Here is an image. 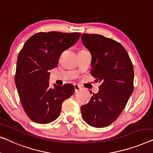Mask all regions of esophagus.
Here are the masks:
<instances>
[{"mask_svg": "<svg viewBox=\"0 0 153 153\" xmlns=\"http://www.w3.org/2000/svg\"><path fill=\"white\" fill-rule=\"evenodd\" d=\"M74 88H75V91L76 92H77L78 91H79V90L82 89V88L77 85H74Z\"/></svg>", "mask_w": 153, "mask_h": 153, "instance_id": "obj_1", "label": "esophagus"}]
</instances>
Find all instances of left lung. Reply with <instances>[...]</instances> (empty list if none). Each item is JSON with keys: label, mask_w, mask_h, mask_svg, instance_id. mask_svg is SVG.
I'll use <instances>...</instances> for the list:
<instances>
[{"label": "left lung", "mask_w": 153, "mask_h": 153, "mask_svg": "<svg viewBox=\"0 0 153 153\" xmlns=\"http://www.w3.org/2000/svg\"><path fill=\"white\" fill-rule=\"evenodd\" d=\"M82 42L91 54V74L101 82L81 107L85 121L94 128H105L118 119L134 90V69L123 46L97 34H82Z\"/></svg>", "instance_id": "obj_1"}]
</instances>
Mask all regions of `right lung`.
Masks as SVG:
<instances>
[{"mask_svg": "<svg viewBox=\"0 0 153 153\" xmlns=\"http://www.w3.org/2000/svg\"><path fill=\"white\" fill-rule=\"evenodd\" d=\"M80 33L48 32L34 34L19 53L15 83L21 105L29 119L46 124L59 117L62 103L74 93V86L65 84L49 88L50 71L59 57L80 36Z\"/></svg>", "mask_w": 153, "mask_h": 153, "instance_id": "right-lung-1", "label": "right lung"}]
</instances>
